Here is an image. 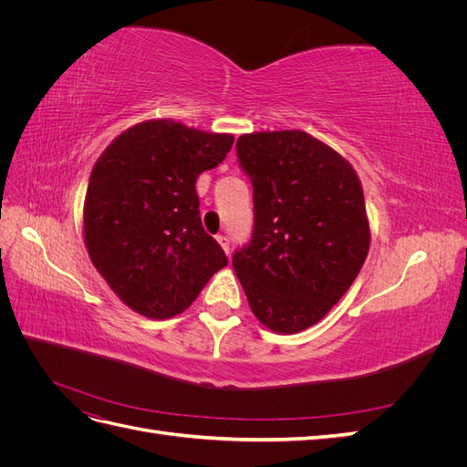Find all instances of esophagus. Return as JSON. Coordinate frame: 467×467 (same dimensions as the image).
Returning <instances> with one entry per match:
<instances>
[{"label": "esophagus", "mask_w": 467, "mask_h": 467, "mask_svg": "<svg viewBox=\"0 0 467 467\" xmlns=\"http://www.w3.org/2000/svg\"><path fill=\"white\" fill-rule=\"evenodd\" d=\"M216 239H218V244L222 245V249H223L225 253H230V237H228V235H218Z\"/></svg>", "instance_id": "1"}]
</instances>
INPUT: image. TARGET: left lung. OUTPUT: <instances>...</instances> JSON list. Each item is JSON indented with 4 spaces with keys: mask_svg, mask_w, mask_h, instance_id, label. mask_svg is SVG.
I'll list each match as a JSON object with an SVG mask.
<instances>
[{
    "mask_svg": "<svg viewBox=\"0 0 467 467\" xmlns=\"http://www.w3.org/2000/svg\"><path fill=\"white\" fill-rule=\"evenodd\" d=\"M255 225L234 253L251 312L275 333L312 327L343 298L370 249L364 192L352 165L302 130L237 138Z\"/></svg>",
    "mask_w": 467,
    "mask_h": 467,
    "instance_id": "left-lung-1",
    "label": "left lung"
}]
</instances>
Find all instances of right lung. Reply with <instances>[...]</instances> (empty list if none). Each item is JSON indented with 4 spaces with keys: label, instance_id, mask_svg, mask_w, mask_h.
Listing matches in <instances>:
<instances>
[{
    "label": "right lung",
    "instance_id": "right-lung-1",
    "mask_svg": "<svg viewBox=\"0 0 467 467\" xmlns=\"http://www.w3.org/2000/svg\"><path fill=\"white\" fill-rule=\"evenodd\" d=\"M232 134L146 120L117 136L93 165L83 239L110 290L134 312L173 317L228 265L201 222L196 179L232 150Z\"/></svg>",
    "mask_w": 467,
    "mask_h": 467
}]
</instances>
